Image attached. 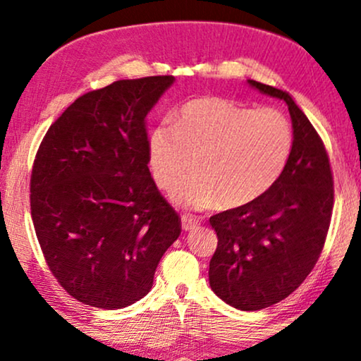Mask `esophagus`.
Here are the masks:
<instances>
[{"label": "esophagus", "instance_id": "obj_1", "mask_svg": "<svg viewBox=\"0 0 361 361\" xmlns=\"http://www.w3.org/2000/svg\"><path fill=\"white\" fill-rule=\"evenodd\" d=\"M198 226H200L198 218L191 216V214H183V216H181V228H183L185 231H191Z\"/></svg>", "mask_w": 361, "mask_h": 361}]
</instances>
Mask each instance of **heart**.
Wrapping results in <instances>:
<instances>
[{
	"label": "heart",
	"instance_id": "obj_1",
	"mask_svg": "<svg viewBox=\"0 0 361 361\" xmlns=\"http://www.w3.org/2000/svg\"><path fill=\"white\" fill-rule=\"evenodd\" d=\"M293 126L278 109L241 106L203 97L185 103L175 125L149 136V165L157 183L171 188L178 207L204 209L248 207L262 198L288 165Z\"/></svg>",
	"mask_w": 361,
	"mask_h": 361
}]
</instances>
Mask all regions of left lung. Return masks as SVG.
I'll return each instance as SVG.
<instances>
[{"mask_svg":"<svg viewBox=\"0 0 361 361\" xmlns=\"http://www.w3.org/2000/svg\"><path fill=\"white\" fill-rule=\"evenodd\" d=\"M288 104L293 152L280 180L248 207L209 218L218 236L209 286L231 307L255 312L298 288L317 264L333 209V175L325 145L286 91L248 80Z\"/></svg>","mask_w":361,"mask_h":361,"instance_id":"8db88e82","label":"left lung"}]
</instances>
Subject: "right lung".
Masks as SVG:
<instances>
[{"mask_svg":"<svg viewBox=\"0 0 361 361\" xmlns=\"http://www.w3.org/2000/svg\"><path fill=\"white\" fill-rule=\"evenodd\" d=\"M175 76L120 80L71 103L49 126L30 183L41 252L90 307L143 298L181 220L149 173L147 115Z\"/></svg>","mask_w":361,"mask_h":361,"instance_id":"right-lung-1","label":"right lung"}]
</instances>
